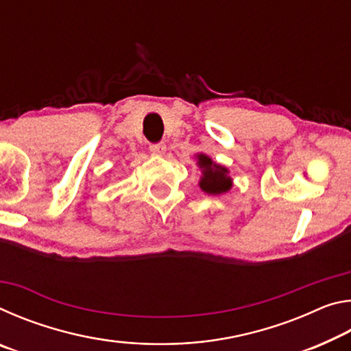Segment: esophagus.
Listing matches in <instances>:
<instances>
[{
	"label": "esophagus",
	"instance_id": "1",
	"mask_svg": "<svg viewBox=\"0 0 351 351\" xmlns=\"http://www.w3.org/2000/svg\"><path fill=\"white\" fill-rule=\"evenodd\" d=\"M165 144L164 142H158V144H152L150 145V152L153 153V154H164L165 153Z\"/></svg>",
	"mask_w": 351,
	"mask_h": 351
}]
</instances>
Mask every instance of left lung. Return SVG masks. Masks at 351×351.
Here are the masks:
<instances>
[{
	"instance_id": "8db88e82",
	"label": "left lung",
	"mask_w": 351,
	"mask_h": 351,
	"mask_svg": "<svg viewBox=\"0 0 351 351\" xmlns=\"http://www.w3.org/2000/svg\"><path fill=\"white\" fill-rule=\"evenodd\" d=\"M198 167L201 169L199 187L207 195H221L229 192L232 187V178L229 176V170L213 162L204 153L197 154Z\"/></svg>"
}]
</instances>
